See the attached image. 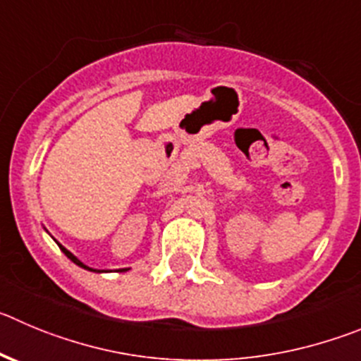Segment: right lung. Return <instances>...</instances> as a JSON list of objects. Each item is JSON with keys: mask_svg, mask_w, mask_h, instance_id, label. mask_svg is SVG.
I'll return each instance as SVG.
<instances>
[{"mask_svg": "<svg viewBox=\"0 0 361 361\" xmlns=\"http://www.w3.org/2000/svg\"><path fill=\"white\" fill-rule=\"evenodd\" d=\"M60 249H62V251H63V252H66V257H67V258H69V260H73V262H74V264H76V265H80V267H83V269H89V271H92V269H90V267H87V265H83V264H82V262H80V260H78V258L74 257L73 252H69V251H67V249H66V247H62V245H60ZM121 271H126V269H121Z\"/></svg>", "mask_w": 361, "mask_h": 361, "instance_id": "obj_1", "label": "right lung"}]
</instances>
